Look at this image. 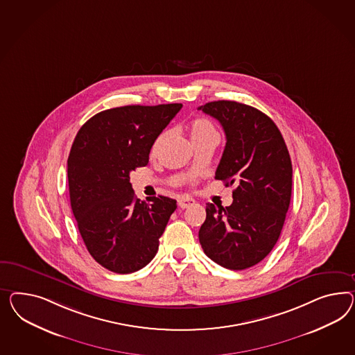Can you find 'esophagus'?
I'll list each match as a JSON object with an SVG mask.
<instances>
[{
  "instance_id": "1",
  "label": "esophagus",
  "mask_w": 355,
  "mask_h": 355,
  "mask_svg": "<svg viewBox=\"0 0 355 355\" xmlns=\"http://www.w3.org/2000/svg\"><path fill=\"white\" fill-rule=\"evenodd\" d=\"M195 204V200L190 198V196H182V198H180L178 199V205H180V208H182V209H186V208H189V207H191Z\"/></svg>"
}]
</instances>
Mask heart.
<instances>
[{"label":"heart","instance_id":"heart-1","mask_svg":"<svg viewBox=\"0 0 355 355\" xmlns=\"http://www.w3.org/2000/svg\"><path fill=\"white\" fill-rule=\"evenodd\" d=\"M189 135L191 138L192 144H196L208 138H218V132L211 120L200 117V119H195L191 121V124L189 125ZM166 138H168V132H163L156 138L153 146V153L159 151V148L163 146Z\"/></svg>","mask_w":355,"mask_h":355}]
</instances>
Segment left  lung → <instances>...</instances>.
I'll return each instance as SVG.
<instances>
[{"label": "left lung", "mask_w": 355, "mask_h": 355, "mask_svg": "<svg viewBox=\"0 0 355 355\" xmlns=\"http://www.w3.org/2000/svg\"><path fill=\"white\" fill-rule=\"evenodd\" d=\"M220 121L226 146L216 180L234 186L232 204L207 205L199 230L204 253L222 268L257 265L277 244L292 193V163L275 123L250 105L216 101L200 105Z\"/></svg>", "instance_id": "1"}]
</instances>
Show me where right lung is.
I'll return each instance as SVG.
<instances>
[{
  "instance_id": "add662e5",
  "label": "right lung",
  "mask_w": 355,
  "mask_h": 355,
  "mask_svg": "<svg viewBox=\"0 0 355 355\" xmlns=\"http://www.w3.org/2000/svg\"><path fill=\"white\" fill-rule=\"evenodd\" d=\"M181 103L124 105L89 119L67 162L71 208L87 250L103 268L130 274L144 268L177 202L159 195L137 199L130 172L148 163L153 142Z\"/></svg>"
}]
</instances>
